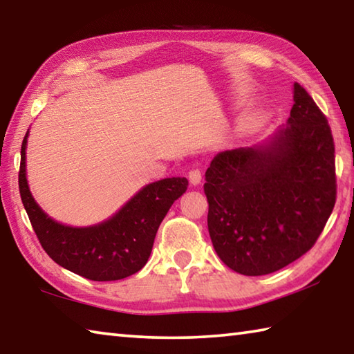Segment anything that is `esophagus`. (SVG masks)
Here are the masks:
<instances>
[{
	"instance_id": "esophagus-1",
	"label": "esophagus",
	"mask_w": 354,
	"mask_h": 354,
	"mask_svg": "<svg viewBox=\"0 0 354 354\" xmlns=\"http://www.w3.org/2000/svg\"><path fill=\"white\" fill-rule=\"evenodd\" d=\"M201 179H203V176H201V171H199L198 169H194V170H190V171H189V181H190V184H192V185H198V184H201Z\"/></svg>"
}]
</instances>
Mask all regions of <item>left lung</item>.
I'll return each mask as SVG.
<instances>
[{
  "label": "left lung",
  "mask_w": 354,
  "mask_h": 354,
  "mask_svg": "<svg viewBox=\"0 0 354 354\" xmlns=\"http://www.w3.org/2000/svg\"><path fill=\"white\" fill-rule=\"evenodd\" d=\"M285 125L252 147L218 153L205 171L215 252L243 275H266L313 248L336 203L334 142L299 83Z\"/></svg>",
  "instance_id": "1"
}]
</instances>
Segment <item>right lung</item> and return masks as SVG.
<instances>
[{"label": "right lung", "mask_w": 354, "mask_h": 354, "mask_svg": "<svg viewBox=\"0 0 354 354\" xmlns=\"http://www.w3.org/2000/svg\"><path fill=\"white\" fill-rule=\"evenodd\" d=\"M29 130L21 145L18 185L21 201L43 249L57 265L94 281L120 280L145 266L167 212L185 194V178H164L144 185L110 218L91 226H68L50 218L32 196L26 149Z\"/></svg>", "instance_id": "add662e5"}]
</instances>
